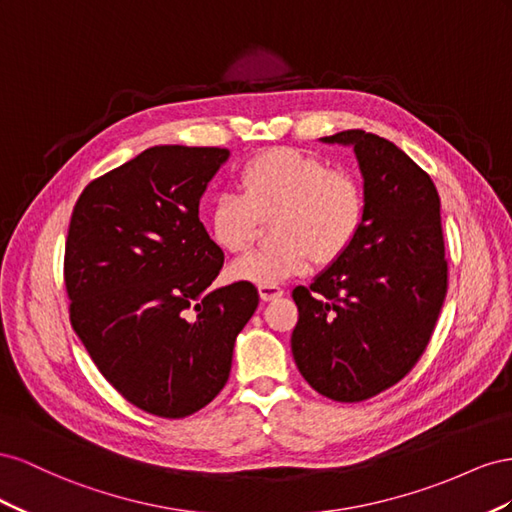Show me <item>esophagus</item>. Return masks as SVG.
<instances>
[{
  "label": "esophagus",
  "mask_w": 512,
  "mask_h": 512,
  "mask_svg": "<svg viewBox=\"0 0 512 512\" xmlns=\"http://www.w3.org/2000/svg\"><path fill=\"white\" fill-rule=\"evenodd\" d=\"M279 296H283V289L281 287H266V285L259 287V298L264 300V302H270V300L279 298Z\"/></svg>",
  "instance_id": "esophagus-1"
}]
</instances>
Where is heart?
Returning a JSON list of instances; mask_svg holds the SVG:
<instances>
[{
  "instance_id": "obj_1",
  "label": "heart",
  "mask_w": 512,
  "mask_h": 512,
  "mask_svg": "<svg viewBox=\"0 0 512 512\" xmlns=\"http://www.w3.org/2000/svg\"><path fill=\"white\" fill-rule=\"evenodd\" d=\"M240 193L218 195L208 212L216 244L240 253L253 242L259 221L272 223L270 248H257L227 268L231 281L274 287L311 270L313 259L341 257L364 221V193L347 171H330L324 160L298 150L259 154L240 171Z\"/></svg>"
}]
</instances>
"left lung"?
<instances>
[{"label":"left lung","instance_id":"left-lung-1","mask_svg":"<svg viewBox=\"0 0 512 512\" xmlns=\"http://www.w3.org/2000/svg\"><path fill=\"white\" fill-rule=\"evenodd\" d=\"M319 141L354 150L367 206L352 246L294 289L291 354L319 394L356 403L403 379L431 339L446 296L440 197L388 139L343 130Z\"/></svg>","mask_w":512,"mask_h":512}]
</instances>
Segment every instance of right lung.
<instances>
[{
	"label": "right lung",
	"mask_w": 512,
	"mask_h": 512,
	"mask_svg": "<svg viewBox=\"0 0 512 512\" xmlns=\"http://www.w3.org/2000/svg\"><path fill=\"white\" fill-rule=\"evenodd\" d=\"M229 156L154 145L87 184L70 218L72 328L107 382L154 416H191L223 390L259 304L251 283L212 289L225 255L199 201Z\"/></svg>",
	"instance_id": "right-lung-1"
}]
</instances>
